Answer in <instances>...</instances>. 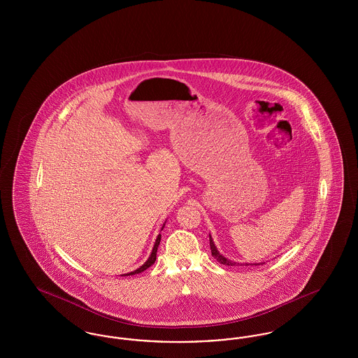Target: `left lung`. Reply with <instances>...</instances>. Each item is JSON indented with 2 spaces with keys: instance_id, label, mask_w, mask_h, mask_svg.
<instances>
[{
  "instance_id": "left-lung-1",
  "label": "left lung",
  "mask_w": 358,
  "mask_h": 358,
  "mask_svg": "<svg viewBox=\"0 0 358 358\" xmlns=\"http://www.w3.org/2000/svg\"><path fill=\"white\" fill-rule=\"evenodd\" d=\"M209 245H210V252H212V255L215 256V259H216L219 263L225 264V266H236V263H235V262L228 260L227 257H224V256L217 251V248H216V245H215L213 240L210 238V235H209ZM245 266H248V264H245ZM252 266H254V264H252Z\"/></svg>"
}]
</instances>
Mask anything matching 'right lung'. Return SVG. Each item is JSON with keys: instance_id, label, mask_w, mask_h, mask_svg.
Here are the masks:
<instances>
[{"instance_id": "obj_1", "label": "right lung", "mask_w": 358, "mask_h": 358, "mask_svg": "<svg viewBox=\"0 0 358 358\" xmlns=\"http://www.w3.org/2000/svg\"><path fill=\"white\" fill-rule=\"evenodd\" d=\"M164 227H165V224H164ZM162 227V228H164ZM159 241H161V235H158L157 236V240H155V243H154L153 251H152V254L149 256V259L139 267V268H136V271H133V273H126V275H136V273H142V271H145V270H148L152 264H154V262H155V259H157V250H158V245H159Z\"/></svg>"}]
</instances>
